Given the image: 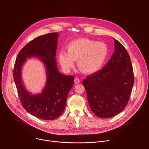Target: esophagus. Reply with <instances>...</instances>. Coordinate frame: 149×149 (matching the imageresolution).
<instances>
[{
  "instance_id": "34e87169",
  "label": "esophagus",
  "mask_w": 149,
  "mask_h": 149,
  "mask_svg": "<svg viewBox=\"0 0 149 149\" xmlns=\"http://www.w3.org/2000/svg\"><path fill=\"white\" fill-rule=\"evenodd\" d=\"M80 82V79H79V78H76V79H75L74 83L75 84H78V83H79Z\"/></svg>"
}]
</instances>
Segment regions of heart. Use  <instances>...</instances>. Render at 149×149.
I'll list each match as a JSON object with an SVG mask.
<instances>
[{
	"instance_id": "heart-1",
	"label": "heart",
	"mask_w": 149,
	"mask_h": 149,
	"mask_svg": "<svg viewBox=\"0 0 149 149\" xmlns=\"http://www.w3.org/2000/svg\"><path fill=\"white\" fill-rule=\"evenodd\" d=\"M66 52L61 51L58 58L62 68L69 70L77 60L78 68L84 74L95 73L103 67L109 54L107 45L87 38L75 39L66 46Z\"/></svg>"
}]
</instances>
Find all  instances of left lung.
I'll list each match as a JSON object with an SVG mask.
<instances>
[{"label": "left lung", "mask_w": 149, "mask_h": 149, "mask_svg": "<svg viewBox=\"0 0 149 149\" xmlns=\"http://www.w3.org/2000/svg\"><path fill=\"white\" fill-rule=\"evenodd\" d=\"M115 52L107 64L83 80L91 111L101 118L113 117L127 104L134 83L129 55L114 39Z\"/></svg>", "instance_id": "1"}]
</instances>
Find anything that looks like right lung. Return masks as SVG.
Returning <instances> with one entry per match:
<instances>
[{"mask_svg":"<svg viewBox=\"0 0 149 149\" xmlns=\"http://www.w3.org/2000/svg\"><path fill=\"white\" fill-rule=\"evenodd\" d=\"M58 33L39 36L21 49L15 60L13 76L20 102L25 110L44 120H53L65 110L69 91L74 84V77L60 73L56 60ZM36 56L47 69V81L42 93L33 95L23 85L21 68L27 58Z\"/></svg>","mask_w":149,"mask_h":149,"instance_id":"obj_1","label":"right lung"}]
</instances>
